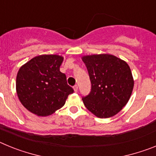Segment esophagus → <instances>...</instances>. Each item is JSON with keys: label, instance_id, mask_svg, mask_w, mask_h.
Listing matches in <instances>:
<instances>
[{"label": "esophagus", "instance_id": "obj_1", "mask_svg": "<svg viewBox=\"0 0 156 156\" xmlns=\"http://www.w3.org/2000/svg\"><path fill=\"white\" fill-rule=\"evenodd\" d=\"M73 90L75 92H77V90H78V86H77V85H75V86L73 87Z\"/></svg>", "mask_w": 156, "mask_h": 156}]
</instances>
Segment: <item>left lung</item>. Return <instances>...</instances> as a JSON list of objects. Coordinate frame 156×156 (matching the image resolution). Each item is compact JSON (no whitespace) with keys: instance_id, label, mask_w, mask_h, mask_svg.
<instances>
[{"instance_id":"1","label":"left lung","mask_w":156,"mask_h":156,"mask_svg":"<svg viewBox=\"0 0 156 156\" xmlns=\"http://www.w3.org/2000/svg\"><path fill=\"white\" fill-rule=\"evenodd\" d=\"M82 60L91 82L90 94L82 98L86 108L98 118L116 115L133 91L134 81L129 66L109 54L84 55Z\"/></svg>"}]
</instances>
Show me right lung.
Returning a JSON list of instances; mask_svg holds the SVG:
<instances>
[{"label":"right lung","instance_id":"right-lung-1","mask_svg":"<svg viewBox=\"0 0 156 156\" xmlns=\"http://www.w3.org/2000/svg\"><path fill=\"white\" fill-rule=\"evenodd\" d=\"M63 59L58 55H42L19 69L16 76L18 98L32 113L39 116L51 115L73 93L67 84L66 75L60 72Z\"/></svg>","mask_w":156,"mask_h":156}]
</instances>
